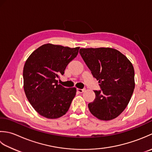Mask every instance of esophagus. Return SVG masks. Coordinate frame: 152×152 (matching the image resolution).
I'll return each instance as SVG.
<instances>
[{
    "label": "esophagus",
    "instance_id": "34e87169",
    "mask_svg": "<svg viewBox=\"0 0 152 152\" xmlns=\"http://www.w3.org/2000/svg\"><path fill=\"white\" fill-rule=\"evenodd\" d=\"M77 92H79V93H83V92L85 91V88H83V89H80V88H77Z\"/></svg>",
    "mask_w": 152,
    "mask_h": 152
}]
</instances>
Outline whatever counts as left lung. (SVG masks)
Segmentation results:
<instances>
[{
	"mask_svg": "<svg viewBox=\"0 0 152 152\" xmlns=\"http://www.w3.org/2000/svg\"><path fill=\"white\" fill-rule=\"evenodd\" d=\"M79 53L101 89L94 91V100L88 105L90 111L100 120L116 118L127 106L134 91L132 64L111 48H80Z\"/></svg>",
	"mask_w": 152,
	"mask_h": 152,
	"instance_id": "obj_1",
	"label": "left lung"
}]
</instances>
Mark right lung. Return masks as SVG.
Returning <instances> with one entry per match:
<instances>
[{
    "label": "right lung",
    "mask_w": 152,
    "mask_h": 152,
    "mask_svg": "<svg viewBox=\"0 0 152 152\" xmlns=\"http://www.w3.org/2000/svg\"><path fill=\"white\" fill-rule=\"evenodd\" d=\"M79 47L46 44L29 56L24 65L23 88L27 100L40 115L56 119L65 115L76 94V88L58 84L68 64L78 54Z\"/></svg>",
    "instance_id": "obj_1"
}]
</instances>
